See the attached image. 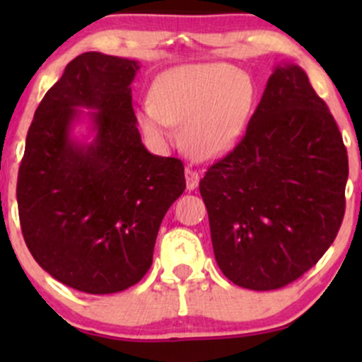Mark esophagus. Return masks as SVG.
<instances>
[{"mask_svg": "<svg viewBox=\"0 0 362 362\" xmlns=\"http://www.w3.org/2000/svg\"><path fill=\"white\" fill-rule=\"evenodd\" d=\"M185 184H187V190H194L197 189L199 185V173L192 168H185Z\"/></svg>", "mask_w": 362, "mask_h": 362, "instance_id": "esophagus-1", "label": "esophagus"}]
</instances>
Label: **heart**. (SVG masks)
I'll return each instance as SVG.
<instances>
[{
  "instance_id": "obj_1",
  "label": "heart",
  "mask_w": 362,
  "mask_h": 362,
  "mask_svg": "<svg viewBox=\"0 0 362 362\" xmlns=\"http://www.w3.org/2000/svg\"><path fill=\"white\" fill-rule=\"evenodd\" d=\"M151 97L138 107V120L153 143L168 146L173 126H182L185 151L195 160H216L243 136L255 85L228 62L182 64L156 78Z\"/></svg>"
}]
</instances>
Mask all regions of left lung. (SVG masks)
<instances>
[{
    "mask_svg": "<svg viewBox=\"0 0 362 362\" xmlns=\"http://www.w3.org/2000/svg\"><path fill=\"white\" fill-rule=\"evenodd\" d=\"M347 177L327 103L300 66L276 64L243 139L199 184L221 272L253 291L301 277L337 236Z\"/></svg>",
    "mask_w": 362,
    "mask_h": 362,
    "instance_id": "obj_1",
    "label": "left lung"
}]
</instances>
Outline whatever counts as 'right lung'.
<instances>
[{
	"label": "right lung",
	"mask_w": 362,
	"mask_h": 362,
	"mask_svg": "<svg viewBox=\"0 0 362 362\" xmlns=\"http://www.w3.org/2000/svg\"><path fill=\"white\" fill-rule=\"evenodd\" d=\"M138 71L126 57H74L37 107L18 170L28 250L54 279L88 294L143 279L161 219L185 190L182 161L141 141L131 97Z\"/></svg>",
	"instance_id": "obj_1"
}]
</instances>
